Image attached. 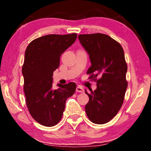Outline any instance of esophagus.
Wrapping results in <instances>:
<instances>
[{
	"label": "esophagus",
	"mask_w": 151,
	"mask_h": 151,
	"mask_svg": "<svg viewBox=\"0 0 151 151\" xmlns=\"http://www.w3.org/2000/svg\"><path fill=\"white\" fill-rule=\"evenodd\" d=\"M76 91L79 92V93H83L84 89L81 86H77V87H76Z\"/></svg>",
	"instance_id": "34e87169"
}]
</instances>
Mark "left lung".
Segmentation results:
<instances>
[{
	"label": "left lung",
	"mask_w": 151,
	"mask_h": 151,
	"mask_svg": "<svg viewBox=\"0 0 151 151\" xmlns=\"http://www.w3.org/2000/svg\"><path fill=\"white\" fill-rule=\"evenodd\" d=\"M78 38L90 57L91 66L86 74L97 85L95 91L88 93L85 90L89 97L86 115L93 123H106L121 109L128 86L123 48L116 40L102 33L79 35Z\"/></svg>",
	"instance_id": "left-lung-1"
}]
</instances>
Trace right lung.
<instances>
[{
	"mask_svg": "<svg viewBox=\"0 0 151 151\" xmlns=\"http://www.w3.org/2000/svg\"><path fill=\"white\" fill-rule=\"evenodd\" d=\"M76 37V33L45 35L33 40L25 50L22 73L26 104L32 118L45 127L59 122L66 99L76 91L75 83L58 84L59 88L53 90L52 76L59 67L61 55Z\"/></svg>",
	"mask_w": 151,
	"mask_h": 151,
	"instance_id": "add662e5",
	"label": "right lung"
}]
</instances>
